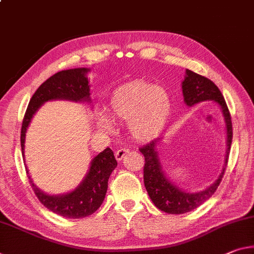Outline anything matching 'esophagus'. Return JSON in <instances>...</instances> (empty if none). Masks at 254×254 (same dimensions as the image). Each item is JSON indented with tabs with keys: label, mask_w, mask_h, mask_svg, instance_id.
Masks as SVG:
<instances>
[{
	"label": "esophagus",
	"mask_w": 254,
	"mask_h": 254,
	"mask_svg": "<svg viewBox=\"0 0 254 254\" xmlns=\"http://www.w3.org/2000/svg\"><path fill=\"white\" fill-rule=\"evenodd\" d=\"M128 152V149H127V148H121V149H119L118 151L115 152V158L118 159V160H122L123 159V157L126 156Z\"/></svg>",
	"instance_id": "1"
}]
</instances>
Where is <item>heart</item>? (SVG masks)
I'll use <instances>...</instances> for the list:
<instances>
[{"label":"heart","instance_id":"b5f03b06","mask_svg":"<svg viewBox=\"0 0 254 254\" xmlns=\"http://www.w3.org/2000/svg\"><path fill=\"white\" fill-rule=\"evenodd\" d=\"M171 108V96L166 89L143 81L123 84L110 98L112 118L127 121L128 132L138 141L155 139L163 131ZM98 124L106 131L112 128V122L105 116L99 119Z\"/></svg>","mask_w":254,"mask_h":254}]
</instances>
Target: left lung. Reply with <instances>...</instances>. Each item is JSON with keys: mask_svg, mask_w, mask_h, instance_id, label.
<instances>
[{"mask_svg": "<svg viewBox=\"0 0 254 254\" xmlns=\"http://www.w3.org/2000/svg\"><path fill=\"white\" fill-rule=\"evenodd\" d=\"M182 91L184 103L188 106H193L195 104L204 102V100H214L220 107L223 113L225 124H226V156L223 170L214 183L200 192L183 191L178 185L172 182L165 175L163 166L160 164L158 147L160 139H156L149 142L146 146L140 148V151L144 156L143 167V182L149 196L155 206L167 214L180 215L185 214L198 208L203 202L210 198L216 192L217 188L223 179L225 170H226L228 155L231 150L233 139V127L231 114L226 105V102L221 95L218 87L206 76H202L191 70L185 71V78L182 82Z\"/></svg>", "mask_w": 254, "mask_h": 254, "instance_id": "left-lung-1", "label": "left lung"}]
</instances>
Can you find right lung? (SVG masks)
I'll return each mask as SVG.
<instances>
[{"label":"right lung","mask_w":254,"mask_h":254,"mask_svg":"<svg viewBox=\"0 0 254 254\" xmlns=\"http://www.w3.org/2000/svg\"><path fill=\"white\" fill-rule=\"evenodd\" d=\"M90 70L87 67L60 71L45 82L42 83L31 97L26 111L21 127V150L25 158L26 132L40 106L46 102L56 99L71 100V102L91 103L90 86L87 73ZM118 166L114 154L111 148H106L90 162L89 171L82 182L71 192L63 194H47L34 184L29 171L26 168L31 188L38 200L54 214L66 218H83L90 216L102 206L107 192L108 179L112 172Z\"/></svg>","instance_id":"right-lung-1"}]
</instances>
